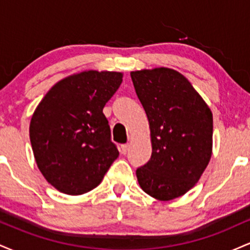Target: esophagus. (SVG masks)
I'll use <instances>...</instances> for the list:
<instances>
[{
    "instance_id": "34e87169",
    "label": "esophagus",
    "mask_w": 250,
    "mask_h": 250,
    "mask_svg": "<svg viewBox=\"0 0 250 250\" xmlns=\"http://www.w3.org/2000/svg\"><path fill=\"white\" fill-rule=\"evenodd\" d=\"M128 150H129V145H122V146H121V153H122L123 155L127 154Z\"/></svg>"
}]
</instances>
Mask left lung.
Returning <instances> with one entry per match:
<instances>
[{
	"label": "left lung",
	"instance_id": "obj_1",
	"mask_svg": "<svg viewBox=\"0 0 250 250\" xmlns=\"http://www.w3.org/2000/svg\"><path fill=\"white\" fill-rule=\"evenodd\" d=\"M147 114L151 157L136 170L142 190L170 201L190 190L213 153V114L182 74L171 68L130 73Z\"/></svg>",
	"mask_w": 250,
	"mask_h": 250
}]
</instances>
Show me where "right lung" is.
I'll return each instance as SVG.
<instances>
[{
    "instance_id": "add662e5",
    "label": "right lung",
    "mask_w": 250,
    "mask_h": 250,
    "mask_svg": "<svg viewBox=\"0 0 250 250\" xmlns=\"http://www.w3.org/2000/svg\"><path fill=\"white\" fill-rule=\"evenodd\" d=\"M122 77L108 70L73 74L56 82L34 111L29 137L36 165L61 193L93 190L119 156L103 108Z\"/></svg>"
}]
</instances>
